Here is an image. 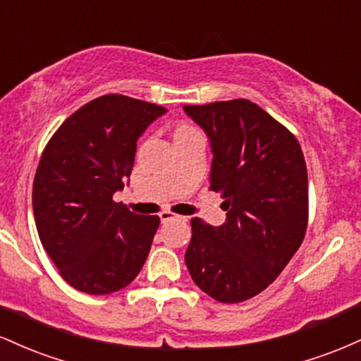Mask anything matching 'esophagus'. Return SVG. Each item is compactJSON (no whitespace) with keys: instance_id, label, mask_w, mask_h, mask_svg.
<instances>
[{"instance_id":"esophagus-1","label":"esophagus","mask_w":361,"mask_h":361,"mask_svg":"<svg viewBox=\"0 0 361 361\" xmlns=\"http://www.w3.org/2000/svg\"><path fill=\"white\" fill-rule=\"evenodd\" d=\"M159 219L161 222L166 224V222H171V221H178V222H186V217H183V215H176V214H171L168 212V210H164V212L159 214Z\"/></svg>"}]
</instances>
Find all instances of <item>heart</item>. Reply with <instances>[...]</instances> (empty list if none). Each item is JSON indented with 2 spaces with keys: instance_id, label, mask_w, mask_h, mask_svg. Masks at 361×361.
<instances>
[{
  "instance_id": "obj_1",
  "label": "heart",
  "mask_w": 361,
  "mask_h": 361,
  "mask_svg": "<svg viewBox=\"0 0 361 361\" xmlns=\"http://www.w3.org/2000/svg\"><path fill=\"white\" fill-rule=\"evenodd\" d=\"M190 132H195V128H192V127H180L178 128V130L175 132V135H183V134H190Z\"/></svg>"
}]
</instances>
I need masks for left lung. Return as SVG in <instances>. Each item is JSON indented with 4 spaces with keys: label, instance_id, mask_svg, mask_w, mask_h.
I'll list each match as a JSON object with an SVG mask.
<instances>
[{
    "label": "left lung",
    "instance_id": "obj_1",
    "mask_svg": "<svg viewBox=\"0 0 361 361\" xmlns=\"http://www.w3.org/2000/svg\"><path fill=\"white\" fill-rule=\"evenodd\" d=\"M212 149L210 190L222 195L226 222L192 219L185 263L198 288L222 304L258 295L304 241L307 166L299 140L250 100L185 105Z\"/></svg>",
    "mask_w": 361,
    "mask_h": 361
}]
</instances>
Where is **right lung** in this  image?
I'll list each match as a JSON object with an SVG mask.
<instances>
[{
    "label": "right lung",
    "instance_id": "right-lung-1",
    "mask_svg": "<svg viewBox=\"0 0 361 361\" xmlns=\"http://www.w3.org/2000/svg\"><path fill=\"white\" fill-rule=\"evenodd\" d=\"M166 111L103 94L66 118L44 149L32 192L37 233L62 279L80 292L122 290L146 263L159 217L132 214L114 193L130 176L137 139Z\"/></svg>",
    "mask_w": 361,
    "mask_h": 361
}]
</instances>
